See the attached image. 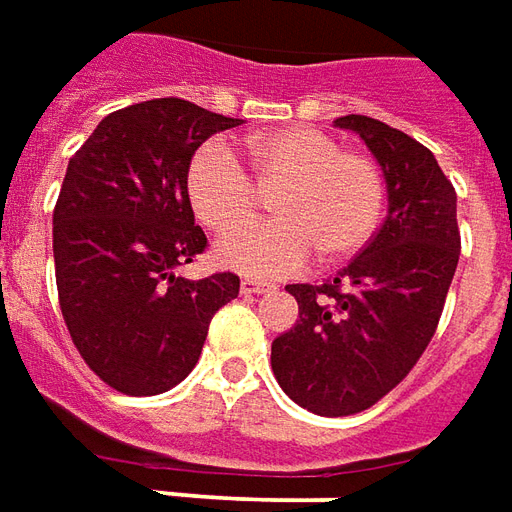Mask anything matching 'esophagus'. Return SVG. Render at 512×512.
Returning a JSON list of instances; mask_svg holds the SVG:
<instances>
[{"mask_svg": "<svg viewBox=\"0 0 512 512\" xmlns=\"http://www.w3.org/2000/svg\"><path fill=\"white\" fill-rule=\"evenodd\" d=\"M242 292L245 295H262V292H270L273 284H267V281H259V278H242Z\"/></svg>", "mask_w": 512, "mask_h": 512, "instance_id": "esophagus-1", "label": "esophagus"}]
</instances>
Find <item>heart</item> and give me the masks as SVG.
<instances>
[{
	"label": "heart",
	"mask_w": 512,
	"mask_h": 512,
	"mask_svg": "<svg viewBox=\"0 0 512 512\" xmlns=\"http://www.w3.org/2000/svg\"><path fill=\"white\" fill-rule=\"evenodd\" d=\"M253 173L265 191L278 186L274 211L281 221L243 227L258 211V188L234 148L212 140L195 151L187 170V192L198 220L228 234L217 259L250 275L300 270L320 250L339 262L361 250L375 234L383 206V176L364 154L342 151L331 134L289 126L250 143Z\"/></svg>",
	"instance_id": "1"
}]
</instances>
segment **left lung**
Wrapping results in <instances>:
<instances>
[{
    "mask_svg": "<svg viewBox=\"0 0 512 512\" xmlns=\"http://www.w3.org/2000/svg\"><path fill=\"white\" fill-rule=\"evenodd\" d=\"M336 126L380 162L389 215L333 281L286 286L300 317L270 361L289 400L320 416L361 413L400 386L436 333L460 256L458 195L430 148L366 115Z\"/></svg>",
    "mask_w": 512,
    "mask_h": 512,
    "instance_id": "1",
    "label": "left lung"
}]
</instances>
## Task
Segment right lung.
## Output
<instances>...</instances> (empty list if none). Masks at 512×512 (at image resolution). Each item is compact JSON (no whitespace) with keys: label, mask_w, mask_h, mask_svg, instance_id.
Returning a JSON list of instances; mask_svg holds the SVG:
<instances>
[{"label":"right lung","mask_w":512,"mask_h":512,"mask_svg":"<svg viewBox=\"0 0 512 512\" xmlns=\"http://www.w3.org/2000/svg\"><path fill=\"white\" fill-rule=\"evenodd\" d=\"M231 126L239 118L192 101H140L110 112L68 162L52 231L60 311L85 364L121 394L179 386L215 311L239 295L234 273L179 275L206 250L192 154Z\"/></svg>","instance_id":"add662e5"}]
</instances>
